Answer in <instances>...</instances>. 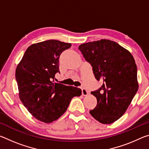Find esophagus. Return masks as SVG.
I'll return each mask as SVG.
<instances>
[{"mask_svg": "<svg viewBox=\"0 0 149 149\" xmlns=\"http://www.w3.org/2000/svg\"><path fill=\"white\" fill-rule=\"evenodd\" d=\"M81 91H82V95L84 96H86L88 95V91L85 89V88H82Z\"/></svg>", "mask_w": 149, "mask_h": 149, "instance_id": "1", "label": "esophagus"}]
</instances>
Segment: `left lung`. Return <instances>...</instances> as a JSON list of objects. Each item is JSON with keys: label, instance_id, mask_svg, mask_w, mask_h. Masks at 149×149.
I'll use <instances>...</instances> for the list:
<instances>
[{"label": "left lung", "instance_id": "left-lung-1", "mask_svg": "<svg viewBox=\"0 0 149 149\" xmlns=\"http://www.w3.org/2000/svg\"><path fill=\"white\" fill-rule=\"evenodd\" d=\"M79 50L91 65L97 80L103 81L91 93L97 104L90 114L104 124L114 122L125 112L138 90L135 60L128 50L107 39L81 44Z\"/></svg>", "mask_w": 149, "mask_h": 149}]
</instances>
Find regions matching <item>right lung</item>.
Returning a JSON list of instances; mask_svg holds the SVG:
<instances>
[{
    "instance_id": "add662e5",
    "label": "right lung",
    "mask_w": 149,
    "mask_h": 149,
    "mask_svg": "<svg viewBox=\"0 0 149 149\" xmlns=\"http://www.w3.org/2000/svg\"><path fill=\"white\" fill-rule=\"evenodd\" d=\"M72 45L58 40H47L27 48L16 70L19 96L34 118L51 123L64 114L73 97L81 90L53 83L60 73L59 58ZM53 80V81H52Z\"/></svg>"
}]
</instances>
